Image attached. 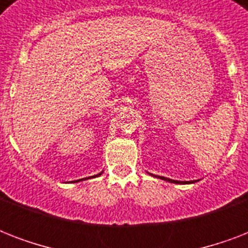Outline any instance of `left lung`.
I'll list each match as a JSON object with an SVG mask.
<instances>
[{"label":"left lung","instance_id":"8db88e82","mask_svg":"<svg viewBox=\"0 0 248 248\" xmlns=\"http://www.w3.org/2000/svg\"><path fill=\"white\" fill-rule=\"evenodd\" d=\"M153 175V173H151ZM155 177H158V179H162L165 181H169V183H173V184H193V183H196L198 180H192V181H179V180H172V179H169V177H165V176H157V175H153Z\"/></svg>","mask_w":248,"mask_h":248}]
</instances>
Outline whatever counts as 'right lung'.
Listing matches in <instances>:
<instances>
[{"label": "right lung", "mask_w": 248, "mask_h": 248, "mask_svg": "<svg viewBox=\"0 0 248 248\" xmlns=\"http://www.w3.org/2000/svg\"><path fill=\"white\" fill-rule=\"evenodd\" d=\"M101 173H103V171H101L100 173H97V175H93V176H89V177H85V179H79V180H75L73 183H78V181H82V180H87V179H91V177H97L100 176Z\"/></svg>", "instance_id": "right-lung-1"}]
</instances>
